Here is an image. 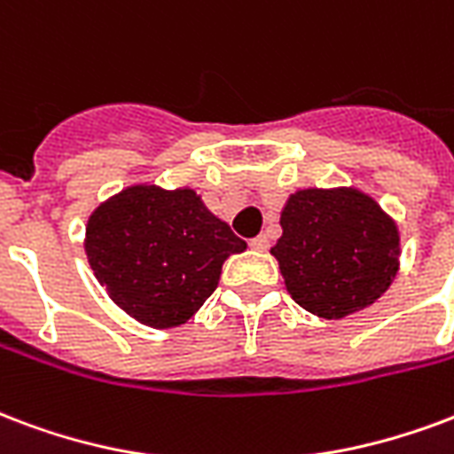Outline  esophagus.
I'll list each match as a JSON object with an SVG mask.
<instances>
[{"label": "esophagus", "instance_id": "esophagus-1", "mask_svg": "<svg viewBox=\"0 0 454 454\" xmlns=\"http://www.w3.org/2000/svg\"><path fill=\"white\" fill-rule=\"evenodd\" d=\"M250 247H253V250H257V253H264V250L270 247V240H267V236H257L250 240Z\"/></svg>", "mask_w": 454, "mask_h": 454}]
</instances>
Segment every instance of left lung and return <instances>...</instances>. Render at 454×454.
Listing matches in <instances>:
<instances>
[{"mask_svg": "<svg viewBox=\"0 0 454 454\" xmlns=\"http://www.w3.org/2000/svg\"><path fill=\"white\" fill-rule=\"evenodd\" d=\"M271 247L291 298L317 317L375 303L399 267L397 226L358 190H303L281 214Z\"/></svg>", "mask_w": 454, "mask_h": 454, "instance_id": "left-lung-1", "label": "left lung"}]
</instances>
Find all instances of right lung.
Returning <instances> with one entry per match:
<instances>
[{
  "label": "right lung",
  "mask_w": 454,
  "mask_h": 454,
  "mask_svg": "<svg viewBox=\"0 0 454 454\" xmlns=\"http://www.w3.org/2000/svg\"><path fill=\"white\" fill-rule=\"evenodd\" d=\"M245 240L192 190L129 187L93 211L86 254L100 286L142 325L177 327L218 286L228 254Z\"/></svg>",
  "instance_id": "add662e5"
}]
</instances>
